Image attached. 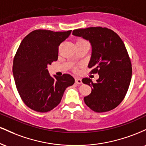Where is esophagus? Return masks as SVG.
I'll use <instances>...</instances> for the list:
<instances>
[{"label":"esophagus","mask_w":146,"mask_h":146,"mask_svg":"<svg viewBox=\"0 0 146 146\" xmlns=\"http://www.w3.org/2000/svg\"><path fill=\"white\" fill-rule=\"evenodd\" d=\"M75 83L78 84H82V82L81 79L77 78H75Z\"/></svg>","instance_id":"esophagus-1"}]
</instances>
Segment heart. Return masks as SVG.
Masks as SVG:
<instances>
[{"label":"heart","instance_id":"b5f03b06","mask_svg":"<svg viewBox=\"0 0 146 146\" xmlns=\"http://www.w3.org/2000/svg\"><path fill=\"white\" fill-rule=\"evenodd\" d=\"M86 42V41H85L84 40H82V39H79L77 40L76 42Z\"/></svg>","mask_w":146,"mask_h":146}]
</instances>
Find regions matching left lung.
Segmentation results:
<instances>
[{"instance_id": "obj_1", "label": "left lung", "mask_w": 146, "mask_h": 146, "mask_svg": "<svg viewBox=\"0 0 146 146\" xmlns=\"http://www.w3.org/2000/svg\"><path fill=\"white\" fill-rule=\"evenodd\" d=\"M73 35L90 42L88 67L93 68L90 73L100 76L97 82L82 79L92 88L91 93L84 98L85 104L96 113L114 109L124 99L132 78L131 62L124 43L113 30L101 27L75 29Z\"/></svg>"}]
</instances>
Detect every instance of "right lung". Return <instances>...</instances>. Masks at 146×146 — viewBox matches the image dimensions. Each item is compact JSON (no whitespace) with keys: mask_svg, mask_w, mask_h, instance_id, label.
Listing matches in <instances>:
<instances>
[{"mask_svg":"<svg viewBox=\"0 0 146 146\" xmlns=\"http://www.w3.org/2000/svg\"><path fill=\"white\" fill-rule=\"evenodd\" d=\"M67 31H33L21 42L15 55L13 75L23 102L29 108L46 113L61 102L64 90L75 83L71 75L62 76L48 73L47 66L57 61L58 47L71 34Z\"/></svg>","mask_w":146,"mask_h":146,"instance_id":"1","label":"right lung"}]
</instances>
